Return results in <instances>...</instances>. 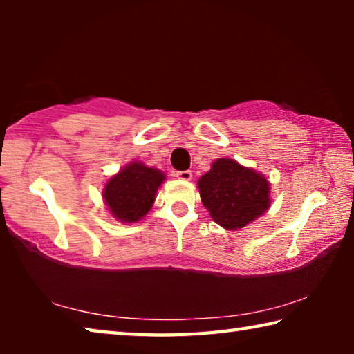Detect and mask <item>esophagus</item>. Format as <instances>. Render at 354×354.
Returning a JSON list of instances; mask_svg holds the SVG:
<instances>
[{
  "mask_svg": "<svg viewBox=\"0 0 354 354\" xmlns=\"http://www.w3.org/2000/svg\"><path fill=\"white\" fill-rule=\"evenodd\" d=\"M175 176H176L178 179H183V181H189V179H192V171H190V170L176 171Z\"/></svg>",
  "mask_w": 354,
  "mask_h": 354,
  "instance_id": "esophagus-1",
  "label": "esophagus"
}]
</instances>
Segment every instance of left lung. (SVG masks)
Returning <instances> with one entry per match:
<instances>
[{
    "label": "left lung",
    "mask_w": 354,
    "mask_h": 354,
    "mask_svg": "<svg viewBox=\"0 0 354 354\" xmlns=\"http://www.w3.org/2000/svg\"><path fill=\"white\" fill-rule=\"evenodd\" d=\"M200 196L211 217L226 230L251 223L270 207L268 181L232 159H217L198 179Z\"/></svg>",
    "instance_id": "8db88e82"
}]
</instances>
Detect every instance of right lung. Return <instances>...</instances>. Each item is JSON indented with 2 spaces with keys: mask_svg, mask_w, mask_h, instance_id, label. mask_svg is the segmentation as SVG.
<instances>
[{
  "mask_svg": "<svg viewBox=\"0 0 354 354\" xmlns=\"http://www.w3.org/2000/svg\"><path fill=\"white\" fill-rule=\"evenodd\" d=\"M164 179L162 171L140 162L124 167L104 187V200L111 214L127 223L140 220L151 209L156 190Z\"/></svg>",
  "mask_w": 354,
  "mask_h": 354,
  "instance_id": "obj_1",
  "label": "right lung"
}]
</instances>
